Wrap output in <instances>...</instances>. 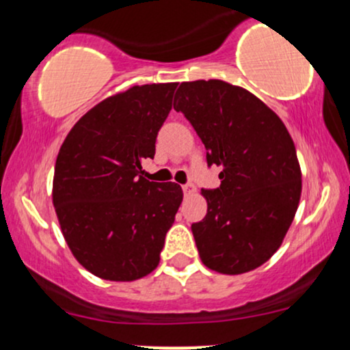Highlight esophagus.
Returning <instances> with one entry per match:
<instances>
[{"label": "esophagus", "mask_w": 350, "mask_h": 350, "mask_svg": "<svg viewBox=\"0 0 350 350\" xmlns=\"http://www.w3.org/2000/svg\"><path fill=\"white\" fill-rule=\"evenodd\" d=\"M183 191H184V194H192V192H194V186H192V184H184L183 186Z\"/></svg>", "instance_id": "34e87169"}]
</instances>
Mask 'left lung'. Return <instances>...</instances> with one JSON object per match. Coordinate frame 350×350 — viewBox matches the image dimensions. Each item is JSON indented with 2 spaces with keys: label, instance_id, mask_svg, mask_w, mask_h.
Wrapping results in <instances>:
<instances>
[{
  "label": "left lung",
  "instance_id": "obj_1",
  "mask_svg": "<svg viewBox=\"0 0 350 350\" xmlns=\"http://www.w3.org/2000/svg\"><path fill=\"white\" fill-rule=\"evenodd\" d=\"M183 111L220 167V187L202 189L207 214L192 224L199 256L222 275L262 267L283 243L301 198V167L286 126L245 88L219 79L183 82Z\"/></svg>",
  "mask_w": 350,
  "mask_h": 350
}]
</instances>
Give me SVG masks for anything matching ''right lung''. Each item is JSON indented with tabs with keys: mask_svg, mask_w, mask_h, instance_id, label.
Listing matches in <instances>:
<instances>
[{
	"mask_svg": "<svg viewBox=\"0 0 350 350\" xmlns=\"http://www.w3.org/2000/svg\"><path fill=\"white\" fill-rule=\"evenodd\" d=\"M178 83H148L107 97L72 126L60 146L52 204L72 255L92 275L135 281L158 267L183 202L174 183H152L159 128Z\"/></svg>",
	"mask_w": 350,
	"mask_h": 350,
	"instance_id": "right-lung-1",
	"label": "right lung"
}]
</instances>
